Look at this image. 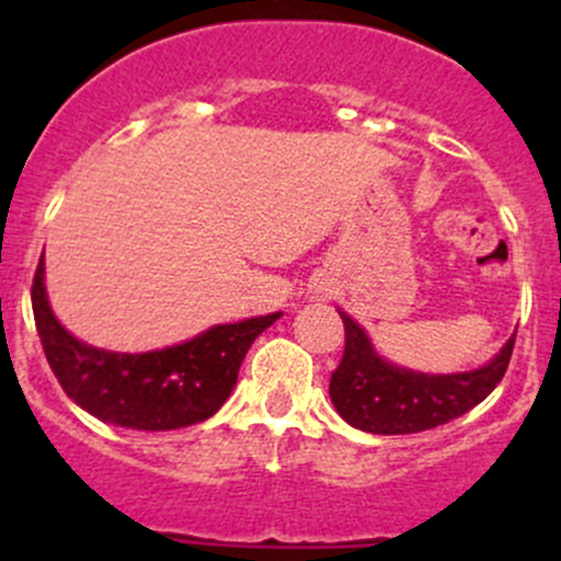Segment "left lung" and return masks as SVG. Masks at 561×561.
I'll use <instances>...</instances> for the list:
<instances>
[{
    "mask_svg": "<svg viewBox=\"0 0 561 561\" xmlns=\"http://www.w3.org/2000/svg\"><path fill=\"white\" fill-rule=\"evenodd\" d=\"M339 317L344 322V353L328 393L350 426L371 434L426 432L469 412L500 386L516 344L513 333L500 355L474 371L421 375L382 360L364 328L350 314Z\"/></svg>",
    "mask_w": 561,
    "mask_h": 561,
    "instance_id": "8db88e82",
    "label": "left lung"
}]
</instances>
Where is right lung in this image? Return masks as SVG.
<instances>
[{"instance_id": "1", "label": "right lung", "mask_w": 561, "mask_h": 561, "mask_svg": "<svg viewBox=\"0 0 561 561\" xmlns=\"http://www.w3.org/2000/svg\"><path fill=\"white\" fill-rule=\"evenodd\" d=\"M43 260L32 282V309L45 358L81 410L113 426L171 432L211 417L239 380L241 360L279 312L214 325L201 336L154 353H107L78 342L48 307Z\"/></svg>"}]
</instances>
